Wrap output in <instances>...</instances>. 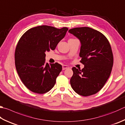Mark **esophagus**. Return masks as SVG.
<instances>
[{
  "instance_id": "1",
  "label": "esophagus",
  "mask_w": 125,
  "mask_h": 125,
  "mask_svg": "<svg viewBox=\"0 0 125 125\" xmlns=\"http://www.w3.org/2000/svg\"><path fill=\"white\" fill-rule=\"evenodd\" d=\"M69 66L67 65H62V70H65L67 69H69Z\"/></svg>"
}]
</instances>
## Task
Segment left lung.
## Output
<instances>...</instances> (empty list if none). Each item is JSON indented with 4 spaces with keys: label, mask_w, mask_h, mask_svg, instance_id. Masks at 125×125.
<instances>
[{
    "label": "left lung",
    "mask_w": 125,
    "mask_h": 125,
    "mask_svg": "<svg viewBox=\"0 0 125 125\" xmlns=\"http://www.w3.org/2000/svg\"><path fill=\"white\" fill-rule=\"evenodd\" d=\"M69 32L81 41L80 62L84 65L82 70L72 68L71 85L81 96L94 95L101 90L111 73L113 65L111 46L104 35L91 28H74Z\"/></svg>",
    "instance_id": "left-lung-1"
}]
</instances>
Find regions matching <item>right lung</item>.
<instances>
[{"mask_svg": "<svg viewBox=\"0 0 125 125\" xmlns=\"http://www.w3.org/2000/svg\"><path fill=\"white\" fill-rule=\"evenodd\" d=\"M68 28L41 25L27 30L18 41L15 53L16 69L27 88L34 93H47L62 70L58 62H46V51L54 50Z\"/></svg>", "mask_w": 125, "mask_h": 125, "instance_id": "right-lung-1", "label": "right lung"}]
</instances>
